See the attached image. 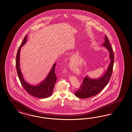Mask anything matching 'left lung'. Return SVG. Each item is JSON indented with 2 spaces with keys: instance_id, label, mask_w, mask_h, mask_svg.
Here are the masks:
<instances>
[{
  "instance_id": "8db88e82",
  "label": "left lung",
  "mask_w": 132,
  "mask_h": 132,
  "mask_svg": "<svg viewBox=\"0 0 132 132\" xmlns=\"http://www.w3.org/2000/svg\"><path fill=\"white\" fill-rule=\"evenodd\" d=\"M103 45L105 46L110 52L111 63L107 70L102 77L97 79H90L86 76L84 79L79 89L75 92V95L79 98H87L96 95L101 92L109 83L112 74L114 64V53L106 35Z\"/></svg>"
}]
</instances>
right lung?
Segmentation results:
<instances>
[{"mask_svg": "<svg viewBox=\"0 0 132 132\" xmlns=\"http://www.w3.org/2000/svg\"><path fill=\"white\" fill-rule=\"evenodd\" d=\"M27 35L24 37L21 45L19 47L16 56V69L20 82L26 91L31 95L39 98H45L50 96L54 89V86L57 77L55 74V67L56 63H55L50 70L49 74L44 81L36 86H31L26 83L23 78L20 67V51L21 47L26 43Z\"/></svg>", "mask_w": 132, "mask_h": 132, "instance_id": "1", "label": "right lung"}]
</instances>
